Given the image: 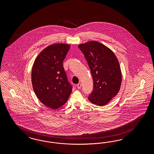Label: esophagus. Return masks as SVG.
Wrapping results in <instances>:
<instances>
[{
  "instance_id": "obj_1",
  "label": "esophagus",
  "mask_w": 154,
  "mask_h": 154,
  "mask_svg": "<svg viewBox=\"0 0 154 154\" xmlns=\"http://www.w3.org/2000/svg\"><path fill=\"white\" fill-rule=\"evenodd\" d=\"M81 86H82V85H81V83H79V84H78L77 85V87L78 89H81Z\"/></svg>"
}]
</instances>
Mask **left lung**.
<instances>
[{
	"instance_id": "obj_1",
	"label": "left lung",
	"mask_w": 154,
	"mask_h": 154,
	"mask_svg": "<svg viewBox=\"0 0 154 154\" xmlns=\"http://www.w3.org/2000/svg\"><path fill=\"white\" fill-rule=\"evenodd\" d=\"M88 61L93 79V90L89 101L103 106L119 93L122 82L120 64L115 54L108 47L97 41L79 45Z\"/></svg>"
}]
</instances>
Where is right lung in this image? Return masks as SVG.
Listing matches in <instances>:
<instances>
[{"mask_svg":"<svg viewBox=\"0 0 154 154\" xmlns=\"http://www.w3.org/2000/svg\"><path fill=\"white\" fill-rule=\"evenodd\" d=\"M70 46L56 43L47 47L36 57L32 70V82L38 99L52 109L63 106L72 87L68 81L63 63Z\"/></svg>","mask_w":154,"mask_h":154,"instance_id":"right-lung-1","label":"right lung"}]
</instances>
